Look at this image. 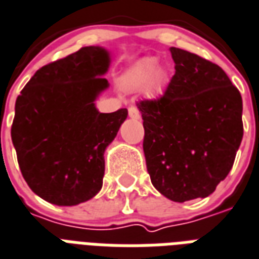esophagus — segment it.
<instances>
[{
	"instance_id": "1",
	"label": "esophagus",
	"mask_w": 259,
	"mask_h": 259,
	"mask_svg": "<svg viewBox=\"0 0 259 259\" xmlns=\"http://www.w3.org/2000/svg\"><path fill=\"white\" fill-rule=\"evenodd\" d=\"M129 116L130 118H133V119H140V111H138L137 107H134V106H132V107H129Z\"/></svg>"
}]
</instances>
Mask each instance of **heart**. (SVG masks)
I'll use <instances>...</instances> for the list:
<instances>
[{
  "mask_svg": "<svg viewBox=\"0 0 259 259\" xmlns=\"http://www.w3.org/2000/svg\"><path fill=\"white\" fill-rule=\"evenodd\" d=\"M168 76L156 58H143L132 66L122 77L121 85L130 92L145 91L151 99H157L164 94Z\"/></svg>",
  "mask_w": 259,
  "mask_h": 259,
  "instance_id": "b5f03b06",
  "label": "heart"
}]
</instances>
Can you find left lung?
Wrapping results in <instances>:
<instances>
[{
    "label": "left lung",
    "instance_id": "1",
    "mask_svg": "<svg viewBox=\"0 0 259 259\" xmlns=\"http://www.w3.org/2000/svg\"><path fill=\"white\" fill-rule=\"evenodd\" d=\"M175 74L157 100L137 107L152 185L175 202L205 198L234 165L243 137L239 91L219 65L169 49Z\"/></svg>",
    "mask_w": 259,
    "mask_h": 259
}]
</instances>
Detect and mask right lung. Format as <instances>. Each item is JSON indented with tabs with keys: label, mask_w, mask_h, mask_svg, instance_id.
Returning <instances> with one entry per match:
<instances>
[{
	"label": "right lung",
	"mask_w": 259,
	"mask_h": 259,
	"mask_svg": "<svg viewBox=\"0 0 259 259\" xmlns=\"http://www.w3.org/2000/svg\"><path fill=\"white\" fill-rule=\"evenodd\" d=\"M103 47H82L46 65L16 100L12 143L29 189L50 204L73 206L103 186L104 151L127 110L99 112L95 100L108 88Z\"/></svg>",
	"instance_id": "right-lung-1"
}]
</instances>
